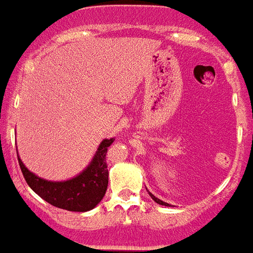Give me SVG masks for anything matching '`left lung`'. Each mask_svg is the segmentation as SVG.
<instances>
[{"mask_svg":"<svg viewBox=\"0 0 253 253\" xmlns=\"http://www.w3.org/2000/svg\"><path fill=\"white\" fill-rule=\"evenodd\" d=\"M147 191H148V190H147ZM148 194H149V196H151V198L153 199V200H155L156 203H157V204H160V205H165V207H171V205L168 204V203H165V201H162V200H160L159 198H156L155 195L151 194V192H149V191H148Z\"/></svg>","mask_w":253,"mask_h":253,"instance_id":"left-lung-1","label":"left lung"}]
</instances>
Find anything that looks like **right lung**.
Masks as SVG:
<instances>
[{
    "instance_id": "right-lung-1",
    "label": "right lung",
    "mask_w": 253,
    "mask_h": 253,
    "mask_svg": "<svg viewBox=\"0 0 253 253\" xmlns=\"http://www.w3.org/2000/svg\"><path fill=\"white\" fill-rule=\"evenodd\" d=\"M113 139H104L91 162L78 175L66 180H48L26 168L18 156L19 166L28 186L46 203L70 212H88L105 196L108 188L106 152Z\"/></svg>"
}]
</instances>
